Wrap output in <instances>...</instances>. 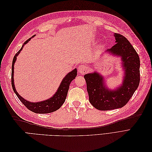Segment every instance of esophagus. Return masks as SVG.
I'll return each mask as SVG.
<instances>
[{
    "mask_svg": "<svg viewBox=\"0 0 152 152\" xmlns=\"http://www.w3.org/2000/svg\"><path fill=\"white\" fill-rule=\"evenodd\" d=\"M87 70V67L83 65H80L78 67V72H79V73H81V74H84V73H86Z\"/></svg>",
    "mask_w": 152,
    "mask_h": 152,
    "instance_id": "esophagus-1",
    "label": "esophagus"
}]
</instances>
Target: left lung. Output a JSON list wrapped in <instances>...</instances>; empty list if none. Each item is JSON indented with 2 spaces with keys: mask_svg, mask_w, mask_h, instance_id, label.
<instances>
[{
  "mask_svg": "<svg viewBox=\"0 0 152 152\" xmlns=\"http://www.w3.org/2000/svg\"><path fill=\"white\" fill-rule=\"evenodd\" d=\"M113 36L116 44L104 53L121 58L124 72L122 83L117 88L110 89L99 72L95 71L84 75L90 103L96 109L103 111L125 106L137 89L140 80L138 54L125 37L115 33Z\"/></svg>",
  "mask_w": 152,
  "mask_h": 152,
  "instance_id": "1",
  "label": "left lung"
}]
</instances>
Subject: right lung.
<instances>
[{
	"label": "right lung",
	"mask_w": 152,
	"mask_h": 152,
	"mask_svg": "<svg viewBox=\"0 0 152 152\" xmlns=\"http://www.w3.org/2000/svg\"><path fill=\"white\" fill-rule=\"evenodd\" d=\"M34 36L35 35L32 36L31 38L25 41L24 44H23L21 48L19 50V51L15 54V57L13 58L12 64L11 84L13 91L18 96V98H19V99L22 102V103H23L25 107L28 110H30V111L36 113H49L56 111V110L60 108L62 104L65 103L68 94V91L69 89V87H70V84L71 83V82L73 79H75V77L77 75V68H75L73 69L72 71L67 73V75L65 76V77L63 78L62 81L61 82V84L58 87L56 92L55 93V94H54L53 96H51V98L45 100L41 101V102H30L29 101H27L25 98L21 97L17 92L15 85V82H14V68H15L14 66H15V62L16 61L17 56L19 55L23 48H24L25 45L28 43Z\"/></svg>",
	"instance_id": "obj_1"
}]
</instances>
